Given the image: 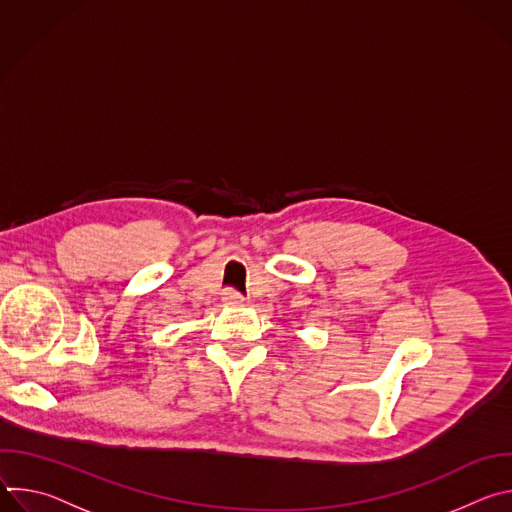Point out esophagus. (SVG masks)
Segmentation results:
<instances>
[{"label":"esophagus","instance_id":"1","mask_svg":"<svg viewBox=\"0 0 512 512\" xmlns=\"http://www.w3.org/2000/svg\"><path fill=\"white\" fill-rule=\"evenodd\" d=\"M223 300H225V304H229V306H241V304H245V298L239 294V291H235V289H227Z\"/></svg>","mask_w":512,"mask_h":512}]
</instances>
